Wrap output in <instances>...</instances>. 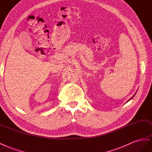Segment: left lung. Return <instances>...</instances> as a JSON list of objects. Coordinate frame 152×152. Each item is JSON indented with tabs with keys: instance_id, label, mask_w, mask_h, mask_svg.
<instances>
[{
	"instance_id": "left-lung-1",
	"label": "left lung",
	"mask_w": 152,
	"mask_h": 152,
	"mask_svg": "<svg viewBox=\"0 0 152 152\" xmlns=\"http://www.w3.org/2000/svg\"><path fill=\"white\" fill-rule=\"evenodd\" d=\"M134 95H135V94H134ZM134 96H133V97H132V98H131V99H129V100H128V101H129V100H131V99H133V97H134Z\"/></svg>"
}]
</instances>
